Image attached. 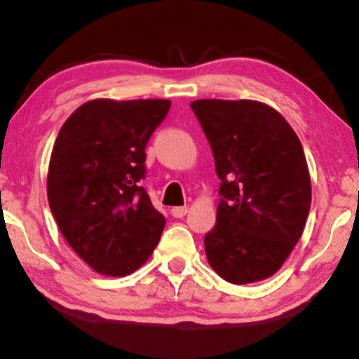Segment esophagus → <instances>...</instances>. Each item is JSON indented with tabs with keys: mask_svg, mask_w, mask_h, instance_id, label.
<instances>
[{
	"mask_svg": "<svg viewBox=\"0 0 359 359\" xmlns=\"http://www.w3.org/2000/svg\"><path fill=\"white\" fill-rule=\"evenodd\" d=\"M187 212H188L187 207H172L171 215H172V217H176V219H181V217H184V215H187Z\"/></svg>",
	"mask_w": 359,
	"mask_h": 359,
	"instance_id": "esophagus-1",
	"label": "esophagus"
}]
</instances>
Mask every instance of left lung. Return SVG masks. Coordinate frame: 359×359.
I'll use <instances>...</instances> for the list:
<instances>
[{
  "mask_svg": "<svg viewBox=\"0 0 359 359\" xmlns=\"http://www.w3.org/2000/svg\"><path fill=\"white\" fill-rule=\"evenodd\" d=\"M214 154L217 221L205 234L210 267L233 284L271 277L302 238L311 183L298 135L258 101L190 104Z\"/></svg>",
  "mask_w": 359,
  "mask_h": 359,
  "instance_id": "1",
  "label": "left lung"
}]
</instances>
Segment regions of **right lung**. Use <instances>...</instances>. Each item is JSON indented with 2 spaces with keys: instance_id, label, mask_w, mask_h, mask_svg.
<instances>
[{
  "instance_id": "obj_1",
  "label": "right lung",
  "mask_w": 359,
  "mask_h": 359,
  "mask_svg": "<svg viewBox=\"0 0 359 359\" xmlns=\"http://www.w3.org/2000/svg\"><path fill=\"white\" fill-rule=\"evenodd\" d=\"M171 101L94 99L61 126L48 171V200L61 234L95 272L128 276L147 262L165 219L154 209L145 145Z\"/></svg>"
}]
</instances>
